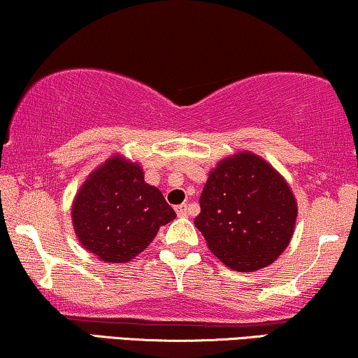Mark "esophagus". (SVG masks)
Listing matches in <instances>:
<instances>
[{
  "label": "esophagus",
  "instance_id": "1",
  "mask_svg": "<svg viewBox=\"0 0 358 358\" xmlns=\"http://www.w3.org/2000/svg\"><path fill=\"white\" fill-rule=\"evenodd\" d=\"M176 213H178L179 217H185V215H187V205L185 203L178 205V207H176Z\"/></svg>",
  "mask_w": 358,
  "mask_h": 358
}]
</instances>
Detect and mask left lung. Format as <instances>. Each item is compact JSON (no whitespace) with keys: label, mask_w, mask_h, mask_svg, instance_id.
I'll return each mask as SVG.
<instances>
[{"label":"left lung","mask_w":358,"mask_h":358,"mask_svg":"<svg viewBox=\"0 0 358 358\" xmlns=\"http://www.w3.org/2000/svg\"><path fill=\"white\" fill-rule=\"evenodd\" d=\"M195 227L224 266L251 272L268 266L290 243L296 202L267 161L252 153L223 159L200 195Z\"/></svg>","instance_id":"obj_1"}]
</instances>
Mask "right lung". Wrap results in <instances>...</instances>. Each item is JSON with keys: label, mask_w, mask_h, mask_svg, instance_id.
Here are the masks:
<instances>
[{"label": "right lung", "mask_w": 358, "mask_h": 358, "mask_svg": "<svg viewBox=\"0 0 358 358\" xmlns=\"http://www.w3.org/2000/svg\"><path fill=\"white\" fill-rule=\"evenodd\" d=\"M76 236L104 262H129L153 241L176 212L159 189L145 182L138 164L122 156L92 173L71 208Z\"/></svg>", "instance_id": "obj_1"}]
</instances>
